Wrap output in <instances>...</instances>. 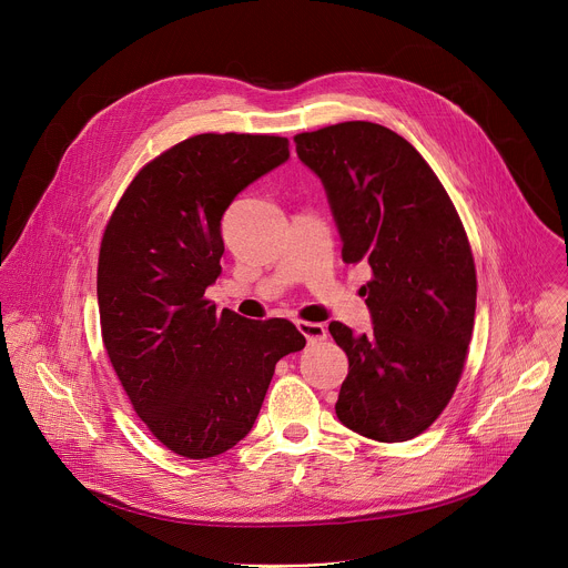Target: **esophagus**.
I'll use <instances>...</instances> for the list:
<instances>
[{
	"mask_svg": "<svg viewBox=\"0 0 568 568\" xmlns=\"http://www.w3.org/2000/svg\"><path fill=\"white\" fill-rule=\"evenodd\" d=\"M298 333L305 337L307 344H316V342H323L328 337V328L321 326V323H312V321H298L296 323Z\"/></svg>",
	"mask_w": 568,
	"mask_h": 568,
	"instance_id": "obj_1",
	"label": "esophagus"
}]
</instances>
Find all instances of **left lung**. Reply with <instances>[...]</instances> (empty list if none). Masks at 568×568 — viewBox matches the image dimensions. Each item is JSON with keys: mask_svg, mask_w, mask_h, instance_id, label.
<instances>
[{"mask_svg": "<svg viewBox=\"0 0 568 568\" xmlns=\"http://www.w3.org/2000/svg\"><path fill=\"white\" fill-rule=\"evenodd\" d=\"M344 242L366 263L373 333L328 331L348 355L335 412L379 443L423 434L447 407L474 331L476 270L463 222L420 152L393 130L346 121L294 136Z\"/></svg>", "mask_w": 568, "mask_h": 568, "instance_id": "8db88e82", "label": "left lung"}]
</instances>
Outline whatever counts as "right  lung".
<instances>
[{
  "label": "right lung",
  "instance_id": "add662e5",
  "mask_svg": "<svg viewBox=\"0 0 568 568\" xmlns=\"http://www.w3.org/2000/svg\"><path fill=\"white\" fill-rule=\"evenodd\" d=\"M290 159L270 134H197L139 171L101 242L99 312L108 357L152 436L186 458L224 454L263 407L276 362L305 346L287 318L217 312L229 204Z\"/></svg>",
  "mask_w": 568,
  "mask_h": 568
}]
</instances>
